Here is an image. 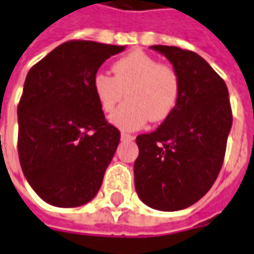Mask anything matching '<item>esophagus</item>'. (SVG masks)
<instances>
[{
  "instance_id": "34e87169",
  "label": "esophagus",
  "mask_w": 254,
  "mask_h": 254,
  "mask_svg": "<svg viewBox=\"0 0 254 254\" xmlns=\"http://www.w3.org/2000/svg\"><path fill=\"white\" fill-rule=\"evenodd\" d=\"M134 137L132 136V134H127V133H121V140H127V141H130L133 140Z\"/></svg>"
}]
</instances>
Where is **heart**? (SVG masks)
I'll list each match as a JSON object with an SVG mask.
<instances>
[{
	"label": "heart",
	"instance_id": "b5f03b06",
	"mask_svg": "<svg viewBox=\"0 0 254 254\" xmlns=\"http://www.w3.org/2000/svg\"><path fill=\"white\" fill-rule=\"evenodd\" d=\"M113 72L114 77L104 72L96 73L91 89L104 113H111L127 96V103L110 117L114 127L137 130L149 120H167L177 108L181 76L174 66L136 50L114 62Z\"/></svg>",
	"mask_w": 254,
	"mask_h": 254
}]
</instances>
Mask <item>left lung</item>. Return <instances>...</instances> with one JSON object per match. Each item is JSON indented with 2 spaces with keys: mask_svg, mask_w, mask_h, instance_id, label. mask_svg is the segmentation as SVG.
<instances>
[{
  "mask_svg": "<svg viewBox=\"0 0 254 254\" xmlns=\"http://www.w3.org/2000/svg\"><path fill=\"white\" fill-rule=\"evenodd\" d=\"M181 76L177 108L154 132L136 137L134 189L146 206L178 211L199 201L222 167L232 127L227 84L199 54L151 46Z\"/></svg>",
  "mask_w": 254,
  "mask_h": 254,
  "instance_id": "8db88e82",
  "label": "left lung"
}]
</instances>
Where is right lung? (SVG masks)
I'll list each match as a JSON object with an SVG mask.
<instances>
[{"instance_id":"add662e5","label":"right lung","mask_w":254,"mask_h":254,"mask_svg":"<svg viewBox=\"0 0 254 254\" xmlns=\"http://www.w3.org/2000/svg\"><path fill=\"white\" fill-rule=\"evenodd\" d=\"M125 46L89 40L64 43L33 66L18 107L19 161L46 203L79 207L103 184L120 144L91 89L93 76Z\"/></svg>"}]
</instances>
